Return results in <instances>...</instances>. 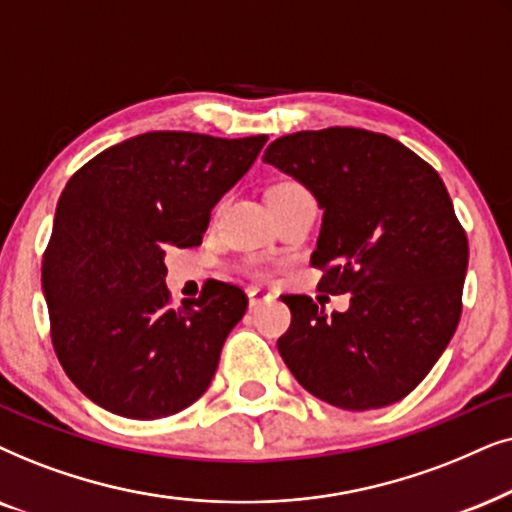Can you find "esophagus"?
Listing matches in <instances>:
<instances>
[{
	"instance_id": "34e87169",
	"label": "esophagus",
	"mask_w": 512,
	"mask_h": 512,
	"mask_svg": "<svg viewBox=\"0 0 512 512\" xmlns=\"http://www.w3.org/2000/svg\"><path fill=\"white\" fill-rule=\"evenodd\" d=\"M271 295L269 292H264L262 288H248V304L255 309V306H260L264 302H269Z\"/></svg>"
}]
</instances>
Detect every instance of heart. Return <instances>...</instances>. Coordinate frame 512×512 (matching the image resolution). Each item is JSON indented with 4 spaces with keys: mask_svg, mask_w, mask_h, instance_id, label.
<instances>
[{
    "mask_svg": "<svg viewBox=\"0 0 512 512\" xmlns=\"http://www.w3.org/2000/svg\"><path fill=\"white\" fill-rule=\"evenodd\" d=\"M292 189H302V187L295 185V182H281V185H276L271 192H292Z\"/></svg>",
    "mask_w": 512,
    "mask_h": 512,
    "instance_id": "obj_1",
    "label": "heart"
}]
</instances>
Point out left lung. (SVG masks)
I'll list each match as a JSON object with an SVG mask.
<instances>
[{"instance_id":"8db88e82","label":"left lung","mask_w":512,"mask_h":512,"mask_svg":"<svg viewBox=\"0 0 512 512\" xmlns=\"http://www.w3.org/2000/svg\"><path fill=\"white\" fill-rule=\"evenodd\" d=\"M264 163L318 201L320 290L351 295L332 316L311 297L283 295L292 323L278 353L325 403L353 412L398 403L438 363L461 316L468 241L440 175L403 142L342 126L283 135Z\"/></svg>"}]
</instances>
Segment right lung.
<instances>
[{
	"mask_svg": "<svg viewBox=\"0 0 512 512\" xmlns=\"http://www.w3.org/2000/svg\"><path fill=\"white\" fill-rule=\"evenodd\" d=\"M264 142L267 135L142 133L70 177L44 252L42 288L60 365L95 405L128 419H161L208 391L248 297L208 281L199 299L170 309L166 250L201 243L210 210Z\"/></svg>",
	"mask_w": 512,
	"mask_h": 512,
	"instance_id": "right-lung-1",
	"label": "right lung"
}]
</instances>
